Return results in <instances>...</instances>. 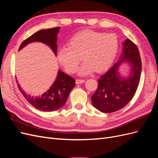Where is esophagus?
<instances>
[{
  "mask_svg": "<svg viewBox=\"0 0 158 158\" xmlns=\"http://www.w3.org/2000/svg\"><path fill=\"white\" fill-rule=\"evenodd\" d=\"M85 82L84 80H81V79H77L76 80V84H82Z\"/></svg>",
  "mask_w": 158,
  "mask_h": 158,
  "instance_id": "1",
  "label": "esophagus"
}]
</instances>
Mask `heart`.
<instances>
[{"mask_svg": "<svg viewBox=\"0 0 158 158\" xmlns=\"http://www.w3.org/2000/svg\"><path fill=\"white\" fill-rule=\"evenodd\" d=\"M118 50V40L114 34H106L93 30L77 33L69 40L68 46L57 51V59L69 73H74L82 56L84 63L78 69L80 76L96 71L102 73L112 65Z\"/></svg>", "mask_w": 158, "mask_h": 158, "instance_id": "1", "label": "heart"}]
</instances>
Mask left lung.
I'll return each mask as SVG.
<instances>
[{"instance_id":"obj_1","label":"left lung","mask_w":158,"mask_h":158,"mask_svg":"<svg viewBox=\"0 0 158 158\" xmlns=\"http://www.w3.org/2000/svg\"><path fill=\"white\" fill-rule=\"evenodd\" d=\"M123 63L130 66L127 77L120 74ZM142 62L138 47L129 39L123 43V52L118 62L98 80V87L92 96L94 107L103 113H113L125 107L135 95L139 84Z\"/></svg>"}]
</instances>
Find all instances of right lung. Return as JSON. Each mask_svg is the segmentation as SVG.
Wrapping results in <instances>:
<instances>
[{"instance_id":"right-lung-1","label":"right lung","mask_w":158,"mask_h":158,"mask_svg":"<svg viewBox=\"0 0 158 158\" xmlns=\"http://www.w3.org/2000/svg\"><path fill=\"white\" fill-rule=\"evenodd\" d=\"M60 27L41 30L23 41L18 51L33 42H41L48 45L56 56L57 35ZM19 89L27 101L37 109L42 111H54L64 106L70 91L75 86V80L69 75L59 70L56 78L50 87L40 92H26L16 81Z\"/></svg>"}]
</instances>
